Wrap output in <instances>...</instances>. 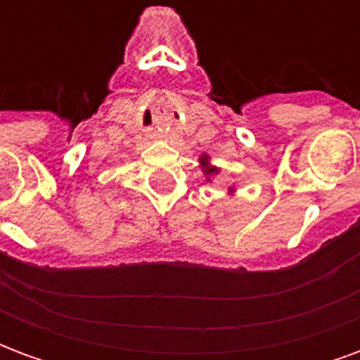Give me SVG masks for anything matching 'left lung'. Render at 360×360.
Returning <instances> with one entry per match:
<instances>
[{
    "mask_svg": "<svg viewBox=\"0 0 360 360\" xmlns=\"http://www.w3.org/2000/svg\"><path fill=\"white\" fill-rule=\"evenodd\" d=\"M212 173H216V167H206V175H212Z\"/></svg>",
    "mask_w": 360,
    "mask_h": 360,
    "instance_id": "left-lung-1",
    "label": "left lung"
}]
</instances>
